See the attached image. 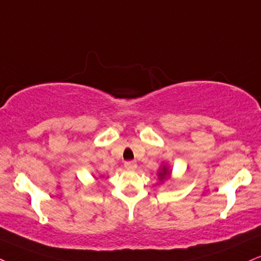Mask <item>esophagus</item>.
Segmentation results:
<instances>
[{
	"mask_svg": "<svg viewBox=\"0 0 261 261\" xmlns=\"http://www.w3.org/2000/svg\"><path fill=\"white\" fill-rule=\"evenodd\" d=\"M124 168L127 170H136L137 169V163L134 161H128L124 163Z\"/></svg>",
	"mask_w": 261,
	"mask_h": 261,
	"instance_id": "esophagus-1",
	"label": "esophagus"
}]
</instances>
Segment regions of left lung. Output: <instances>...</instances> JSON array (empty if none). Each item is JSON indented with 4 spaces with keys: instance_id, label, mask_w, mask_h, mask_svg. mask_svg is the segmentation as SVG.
I'll use <instances>...</instances> for the list:
<instances>
[{
    "instance_id": "8db88e82",
    "label": "left lung",
    "mask_w": 261,
    "mask_h": 261,
    "mask_svg": "<svg viewBox=\"0 0 261 261\" xmlns=\"http://www.w3.org/2000/svg\"><path fill=\"white\" fill-rule=\"evenodd\" d=\"M170 174H172V170H170L168 165L161 166V168L159 169V173H157V175H159V180L161 182L168 180L170 178Z\"/></svg>"
}]
</instances>
